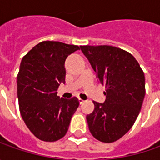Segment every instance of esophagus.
I'll list each match as a JSON object with an SVG mask.
<instances>
[{"label": "esophagus", "mask_w": 160, "mask_h": 160, "mask_svg": "<svg viewBox=\"0 0 160 160\" xmlns=\"http://www.w3.org/2000/svg\"><path fill=\"white\" fill-rule=\"evenodd\" d=\"M78 101H79V103H80V104H83V102H84V101H83V99H81V98H78Z\"/></svg>", "instance_id": "obj_1"}]
</instances>
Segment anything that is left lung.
Masks as SVG:
<instances>
[{
	"label": "left lung",
	"mask_w": 160,
	"mask_h": 160,
	"mask_svg": "<svg viewBox=\"0 0 160 160\" xmlns=\"http://www.w3.org/2000/svg\"><path fill=\"white\" fill-rule=\"evenodd\" d=\"M98 81L105 85L104 103L93 102L86 116L92 136L110 143L123 137L133 126L145 96V77L131 53L109 45L80 46Z\"/></svg>",
	"instance_id": "8db88e82"
}]
</instances>
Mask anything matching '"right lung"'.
<instances>
[{"instance_id": "obj_1", "label": "right lung", "mask_w": 160, "mask_h": 160, "mask_svg": "<svg viewBox=\"0 0 160 160\" xmlns=\"http://www.w3.org/2000/svg\"><path fill=\"white\" fill-rule=\"evenodd\" d=\"M77 45L43 41L22 58L17 77L19 111L36 138L56 142L67 133L79 106L77 97L59 99L57 90L65 83V60Z\"/></svg>"}]
</instances>
